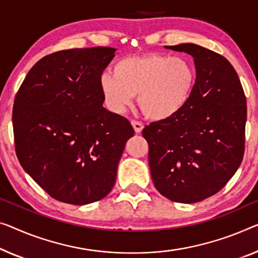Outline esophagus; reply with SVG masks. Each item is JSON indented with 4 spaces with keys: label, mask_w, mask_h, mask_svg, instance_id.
<instances>
[{
    "label": "esophagus",
    "mask_w": 258,
    "mask_h": 258,
    "mask_svg": "<svg viewBox=\"0 0 258 258\" xmlns=\"http://www.w3.org/2000/svg\"><path fill=\"white\" fill-rule=\"evenodd\" d=\"M131 122H132L133 128H134V131H136L137 133H140L141 131H142V128H144V125H142L140 121H138V120H132Z\"/></svg>",
    "instance_id": "1"
}]
</instances>
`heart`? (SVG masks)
<instances>
[{
  "label": "heart",
  "mask_w": 258,
  "mask_h": 258,
  "mask_svg": "<svg viewBox=\"0 0 258 258\" xmlns=\"http://www.w3.org/2000/svg\"><path fill=\"white\" fill-rule=\"evenodd\" d=\"M195 81V69L184 57L148 53L119 60L113 75H102L99 87L113 112H124L133 96H138V104L146 116L163 120L186 104Z\"/></svg>",
  "instance_id": "heart-1"
}]
</instances>
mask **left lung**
I'll return each instance as SVG.
<instances>
[{
    "label": "left lung",
    "mask_w": 258,
    "mask_h": 258,
    "mask_svg": "<svg viewBox=\"0 0 258 258\" xmlns=\"http://www.w3.org/2000/svg\"><path fill=\"white\" fill-rule=\"evenodd\" d=\"M194 57L196 82L175 116L142 130L156 190L176 203L202 202L220 191L244 154L247 101L234 67L196 44L164 46Z\"/></svg>",
    "instance_id": "1"
}]
</instances>
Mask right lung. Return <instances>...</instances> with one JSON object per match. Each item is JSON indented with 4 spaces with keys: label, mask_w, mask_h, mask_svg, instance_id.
Returning <instances> with one entry per match:
<instances>
[{
    "label": "right lung",
    "mask_w": 258,
    "mask_h": 258,
    "mask_svg": "<svg viewBox=\"0 0 258 258\" xmlns=\"http://www.w3.org/2000/svg\"><path fill=\"white\" fill-rule=\"evenodd\" d=\"M116 48H72L30 69L13 109L15 149L23 169L56 201H101L116 182L127 119L104 106L99 82Z\"/></svg>",
    "instance_id": "1"
}]
</instances>
